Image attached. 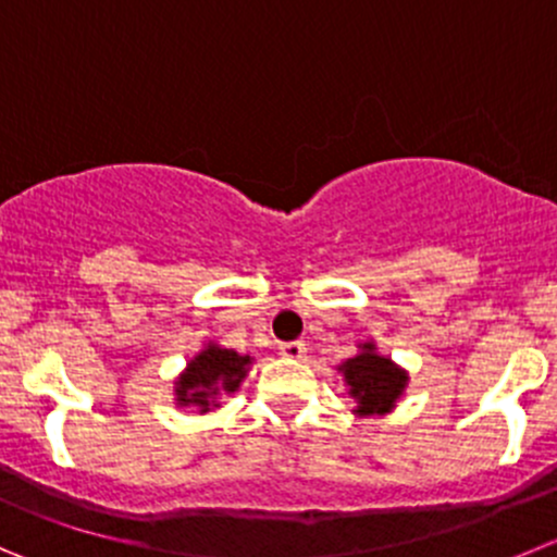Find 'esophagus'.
<instances>
[{
  "label": "esophagus",
  "instance_id": "1",
  "mask_svg": "<svg viewBox=\"0 0 557 557\" xmlns=\"http://www.w3.org/2000/svg\"><path fill=\"white\" fill-rule=\"evenodd\" d=\"M278 352H282L284 358H289V361H304L306 344L304 342H284L282 347H278Z\"/></svg>",
  "mask_w": 557,
  "mask_h": 557
}]
</instances>
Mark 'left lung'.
Listing matches in <instances>:
<instances>
[{"label": "left lung", "instance_id": "1", "mask_svg": "<svg viewBox=\"0 0 557 557\" xmlns=\"http://www.w3.org/2000/svg\"><path fill=\"white\" fill-rule=\"evenodd\" d=\"M342 374L347 394L355 399V416H385L396 407V401L405 396L410 374L394 363L388 355H383L374 344V338L358 342V352L336 367Z\"/></svg>", "mask_w": 557, "mask_h": 557}]
</instances>
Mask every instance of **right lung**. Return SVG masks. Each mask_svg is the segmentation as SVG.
Listing matches in <instances>:
<instances>
[{
	"label": "right lung",
	"instance_id": "obj_1",
	"mask_svg": "<svg viewBox=\"0 0 557 557\" xmlns=\"http://www.w3.org/2000/svg\"><path fill=\"white\" fill-rule=\"evenodd\" d=\"M251 367V355L208 342L174 377V405L196 407V412L215 410L221 407V396L240 391Z\"/></svg>",
	"mask_w": 557,
	"mask_h": 557
}]
</instances>
